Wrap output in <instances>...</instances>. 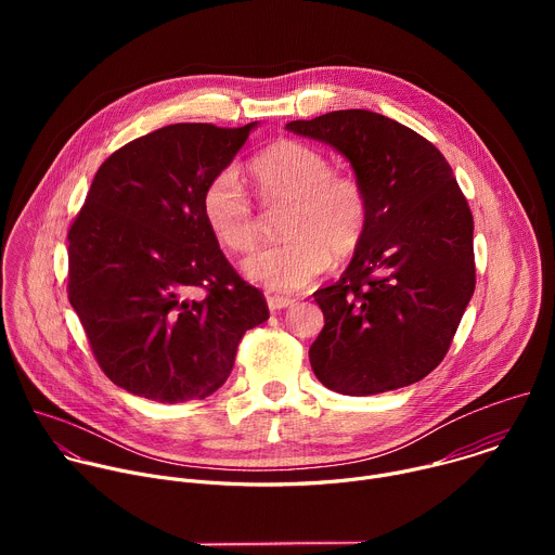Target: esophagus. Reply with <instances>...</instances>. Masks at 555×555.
Wrapping results in <instances>:
<instances>
[{
    "instance_id": "1",
    "label": "esophagus",
    "mask_w": 555,
    "mask_h": 555,
    "mask_svg": "<svg viewBox=\"0 0 555 555\" xmlns=\"http://www.w3.org/2000/svg\"><path fill=\"white\" fill-rule=\"evenodd\" d=\"M292 305H294V298H289V296H279V294L268 296V307L272 311H279V309H285V307H292Z\"/></svg>"
}]
</instances>
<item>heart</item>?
<instances>
[{
  "label": "heart",
  "instance_id": "1",
  "mask_svg": "<svg viewBox=\"0 0 555 555\" xmlns=\"http://www.w3.org/2000/svg\"><path fill=\"white\" fill-rule=\"evenodd\" d=\"M259 199L279 210L283 242L253 255L246 274L272 292H296L323 274L332 259H351L369 232L371 195L364 182L334 171L332 157L311 144L281 140L250 163ZM202 215L230 253L255 250L261 215L234 169L215 173L202 193Z\"/></svg>",
  "mask_w": 555,
  "mask_h": 555
}]
</instances>
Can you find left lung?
Returning a JSON list of instances; mask_svg holds the SVG:
<instances>
[{
  "mask_svg": "<svg viewBox=\"0 0 555 555\" xmlns=\"http://www.w3.org/2000/svg\"><path fill=\"white\" fill-rule=\"evenodd\" d=\"M351 163L371 195V223L349 268L313 292L325 327L309 347L327 388L375 395L426 377L446 358L477 285L474 219L441 151L366 109L292 120Z\"/></svg>",
  "mask_w": 555,
  "mask_h": 555,
  "instance_id": "left-lung-1",
  "label": "left lung"
}]
</instances>
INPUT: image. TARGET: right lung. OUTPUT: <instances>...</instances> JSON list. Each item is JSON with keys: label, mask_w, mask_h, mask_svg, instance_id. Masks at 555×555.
Returning <instances> with one entry per match:
<instances>
[{"label": "right lung", "mask_w": 555, "mask_h": 555, "mask_svg": "<svg viewBox=\"0 0 555 555\" xmlns=\"http://www.w3.org/2000/svg\"><path fill=\"white\" fill-rule=\"evenodd\" d=\"M253 127L178 122L127 142L67 230V298L101 371L140 398H208L244 334L270 319L202 215L208 180Z\"/></svg>", "instance_id": "right-lung-1"}]
</instances>
